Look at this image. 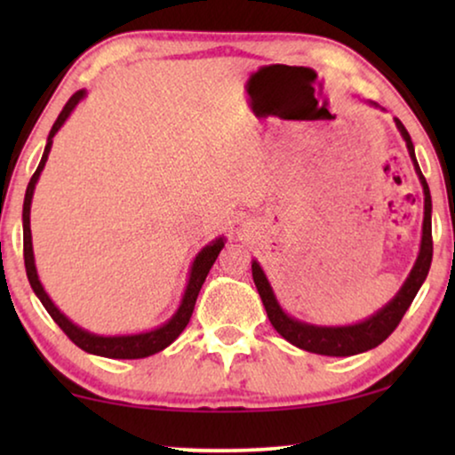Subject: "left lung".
<instances>
[{
  "label": "left lung",
  "mask_w": 455,
  "mask_h": 455,
  "mask_svg": "<svg viewBox=\"0 0 455 455\" xmlns=\"http://www.w3.org/2000/svg\"><path fill=\"white\" fill-rule=\"evenodd\" d=\"M397 128L406 140L408 153L414 161V170L419 173L422 190H425V221H422V244H420V254L416 259V265L406 283L402 285V290L397 291V296L391 300L387 307L379 310L375 316L366 319L358 325L350 327H315L307 325V323L294 321L279 308V304L273 296L271 285L267 282L263 269L257 263H252V279L254 285H257L260 300L265 304L267 316H269L271 325L277 329V333L282 335L294 344L300 350L313 352V354H323V356H354V354L372 350L379 344H383L385 339L394 333V329L400 325V321L406 315V310L412 304L414 296L419 294L422 282H425L428 275V269H431L433 260V232H431V192H428V184L425 176H422L419 161L414 157V145L412 139H410L408 130L403 128L400 120H395Z\"/></svg>",
  "instance_id": "1"
}]
</instances>
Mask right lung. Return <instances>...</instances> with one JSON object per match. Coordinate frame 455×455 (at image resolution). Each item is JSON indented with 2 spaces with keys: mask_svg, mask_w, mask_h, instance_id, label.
<instances>
[{
  "mask_svg": "<svg viewBox=\"0 0 455 455\" xmlns=\"http://www.w3.org/2000/svg\"><path fill=\"white\" fill-rule=\"evenodd\" d=\"M83 97H84V91H76L70 99H68L64 109L60 111L58 120H55L52 132H49L47 147H45V153H43V157H41V164H39V167H36V172L33 173V178H30L27 195H24V207H22L24 267H27V277L30 282V288H33L35 294L39 296L43 307H45V310L49 315H52V319L58 323L61 331H64L68 338H70L74 344L80 347V350H84L89 354H97V356H105V358H124V360L147 358V356H151V354L161 352L164 347L170 346L172 341L184 331V327L188 325L192 310H195L198 291H201L204 279H207L209 271H211V267H213V263L217 260V254L221 252L223 240L221 238L215 240L213 244L204 246L203 251L198 252V257H196L195 265H192V271H190L188 288H186L184 300H182V304H180L178 313L172 316L170 323H165V325L159 327V329H153V331L139 333V335H120V338H101V335H92L89 331H84V329L76 327L72 321H68L66 316L61 315L58 308H55V304L49 300V296L45 294V290H43L39 277H36L35 257H33V242H30V201H33V192H35L36 180H39V173L43 172V167H45L47 155H49V151H52V142H53L55 132H58V130L61 128V124L66 122V117L70 116V111L76 108V103Z\"/></svg>",
  "mask_w": 455,
  "mask_h": 455,
  "instance_id": "1",
  "label": "right lung"
}]
</instances>
